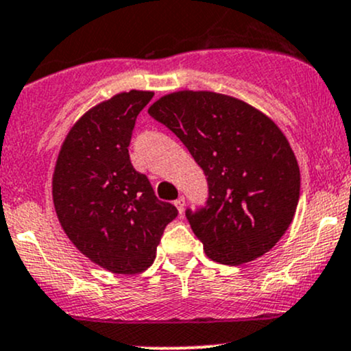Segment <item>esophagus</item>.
<instances>
[{"label":"esophagus","instance_id":"1","mask_svg":"<svg viewBox=\"0 0 351 351\" xmlns=\"http://www.w3.org/2000/svg\"><path fill=\"white\" fill-rule=\"evenodd\" d=\"M175 206L178 208V213L183 215V211H184V196H180L178 199H175Z\"/></svg>","mask_w":351,"mask_h":351}]
</instances>
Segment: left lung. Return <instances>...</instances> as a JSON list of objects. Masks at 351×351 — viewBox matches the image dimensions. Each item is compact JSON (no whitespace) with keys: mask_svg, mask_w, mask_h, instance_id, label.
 Returning <instances> with one entry per match:
<instances>
[{"mask_svg":"<svg viewBox=\"0 0 351 351\" xmlns=\"http://www.w3.org/2000/svg\"><path fill=\"white\" fill-rule=\"evenodd\" d=\"M148 113L186 146L208 182L206 206L186 210L208 258L243 265L269 252L293 221L300 168L273 119L213 91L161 96Z\"/></svg>","mask_w":351,"mask_h":351,"instance_id":"left-lung-1","label":"left lung"}]
</instances>
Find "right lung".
Wrapping results in <instances>:
<instances>
[{"label": "right lung", "mask_w": 351, "mask_h": 351, "mask_svg": "<svg viewBox=\"0 0 351 351\" xmlns=\"http://www.w3.org/2000/svg\"><path fill=\"white\" fill-rule=\"evenodd\" d=\"M152 98L153 91L132 90L88 110L64 138L53 173L61 228L84 256L119 275L152 267L178 215L130 161L134 121Z\"/></svg>", "instance_id": "right-lung-1"}]
</instances>
